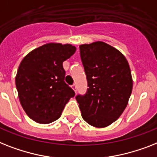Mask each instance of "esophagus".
<instances>
[{
	"instance_id": "obj_1",
	"label": "esophagus",
	"mask_w": 157,
	"mask_h": 157,
	"mask_svg": "<svg viewBox=\"0 0 157 157\" xmlns=\"http://www.w3.org/2000/svg\"><path fill=\"white\" fill-rule=\"evenodd\" d=\"M72 90H74L75 93H76V85H75V84H73V85H72Z\"/></svg>"
}]
</instances>
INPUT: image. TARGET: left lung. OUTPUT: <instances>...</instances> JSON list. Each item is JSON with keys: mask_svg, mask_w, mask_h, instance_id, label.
<instances>
[{"mask_svg": "<svg viewBox=\"0 0 157 157\" xmlns=\"http://www.w3.org/2000/svg\"><path fill=\"white\" fill-rule=\"evenodd\" d=\"M88 91L76 99L84 120L97 128L115 122L127 107L133 81L126 57L101 41L80 45Z\"/></svg>", "mask_w": 157, "mask_h": 157, "instance_id": "obj_1", "label": "left lung"}]
</instances>
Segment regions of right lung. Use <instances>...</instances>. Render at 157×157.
<instances>
[{
	"label": "right lung",
	"mask_w": 157,
	"mask_h": 157,
	"mask_svg": "<svg viewBox=\"0 0 157 157\" xmlns=\"http://www.w3.org/2000/svg\"><path fill=\"white\" fill-rule=\"evenodd\" d=\"M72 44L49 43L29 52L16 77L21 106L32 120L48 124L58 119L74 91L64 82L63 62L76 52Z\"/></svg>",
	"instance_id": "right-lung-1"
}]
</instances>
